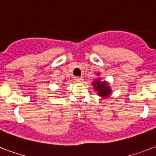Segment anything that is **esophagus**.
Returning a JSON list of instances; mask_svg holds the SVG:
<instances>
[{
    "instance_id": "obj_1",
    "label": "esophagus",
    "mask_w": 156,
    "mask_h": 156,
    "mask_svg": "<svg viewBox=\"0 0 156 156\" xmlns=\"http://www.w3.org/2000/svg\"><path fill=\"white\" fill-rule=\"evenodd\" d=\"M74 78H75L76 82H78V83H80V82L83 81V78L82 77H75Z\"/></svg>"
}]
</instances>
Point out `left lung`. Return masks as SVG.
Segmentation results:
<instances>
[{"instance_id": "obj_1", "label": "left lung", "mask_w": 156, "mask_h": 156, "mask_svg": "<svg viewBox=\"0 0 156 156\" xmlns=\"http://www.w3.org/2000/svg\"><path fill=\"white\" fill-rule=\"evenodd\" d=\"M93 84L95 86V89L97 90L99 95L103 97H107L109 95V93L111 92V89L109 88L108 85L104 82L101 83L100 79H96Z\"/></svg>"}]
</instances>
